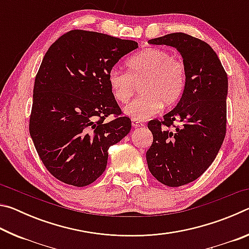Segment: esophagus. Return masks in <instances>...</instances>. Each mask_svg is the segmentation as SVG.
Masks as SVG:
<instances>
[{"label":"esophagus","instance_id":"obj_1","mask_svg":"<svg viewBox=\"0 0 249 249\" xmlns=\"http://www.w3.org/2000/svg\"><path fill=\"white\" fill-rule=\"evenodd\" d=\"M132 125H133V127H135V128L144 127V123H142V122L140 121V120H135V119H133V120H132Z\"/></svg>","mask_w":249,"mask_h":249}]
</instances>
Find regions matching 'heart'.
I'll use <instances>...</instances> for the list:
<instances>
[{"instance_id":"obj_1","label":"heart","mask_w":249,"mask_h":249,"mask_svg":"<svg viewBox=\"0 0 249 249\" xmlns=\"http://www.w3.org/2000/svg\"><path fill=\"white\" fill-rule=\"evenodd\" d=\"M127 72L116 67L108 71L107 83L116 102L124 104L137 86L142 95L124 107L126 115L145 120L172 107L182 96L187 83V66L182 59L161 48H149L129 58Z\"/></svg>"}]
</instances>
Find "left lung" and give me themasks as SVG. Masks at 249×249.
<instances>
[{"instance_id": "obj_1", "label": "left lung", "mask_w": 249, "mask_h": 249, "mask_svg": "<svg viewBox=\"0 0 249 249\" xmlns=\"http://www.w3.org/2000/svg\"><path fill=\"white\" fill-rule=\"evenodd\" d=\"M148 43L177 48L187 66L179 103L147 125L154 136L146 153L149 171L159 182L180 187L208 169L224 141L227 74L211 46L188 34H168Z\"/></svg>"}]
</instances>
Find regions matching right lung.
I'll return each mask as SVG.
<instances>
[{
	"label": "right lung",
	"instance_id": "1",
	"mask_svg": "<svg viewBox=\"0 0 249 249\" xmlns=\"http://www.w3.org/2000/svg\"><path fill=\"white\" fill-rule=\"evenodd\" d=\"M138 44L72 29L50 46L34 84L29 134L50 175L86 187L103 174L108 148L132 122L112 95L107 73ZM109 115L112 121L104 122Z\"/></svg>",
	"mask_w": 249,
	"mask_h": 249
}]
</instances>
